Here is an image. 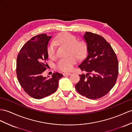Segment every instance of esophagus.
<instances>
[{
    "label": "esophagus",
    "mask_w": 132,
    "mask_h": 132,
    "mask_svg": "<svg viewBox=\"0 0 132 132\" xmlns=\"http://www.w3.org/2000/svg\"><path fill=\"white\" fill-rule=\"evenodd\" d=\"M71 75V73H69V72H65V73H63V75H64V76H69V75Z\"/></svg>",
    "instance_id": "obj_1"
}]
</instances>
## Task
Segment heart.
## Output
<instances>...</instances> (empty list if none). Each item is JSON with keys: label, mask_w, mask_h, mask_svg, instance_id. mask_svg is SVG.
<instances>
[{"label": "heart", "mask_w": 132, "mask_h": 132, "mask_svg": "<svg viewBox=\"0 0 132 132\" xmlns=\"http://www.w3.org/2000/svg\"><path fill=\"white\" fill-rule=\"evenodd\" d=\"M56 44H60L69 48V54L76 56L77 58L82 59L86 53V46L82 42H78L77 38L73 35L65 32L57 37L54 41H52L47 47V53L50 57H54L56 55ZM77 62L75 56L60 59L57 63V69L63 71H70Z\"/></svg>", "instance_id": "heart-1"}]
</instances>
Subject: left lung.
Returning a JSON list of instances; mask_svg holds the SVG:
<instances>
[{"label": "left lung", "mask_w": 132, "mask_h": 132, "mask_svg": "<svg viewBox=\"0 0 132 132\" xmlns=\"http://www.w3.org/2000/svg\"><path fill=\"white\" fill-rule=\"evenodd\" d=\"M83 38L87 44V56L79 65L87 74L80 75L75 86L79 94L89 99L103 97L116 83L118 61L108 42L100 35L86 32Z\"/></svg>", "instance_id": "8db88e82"}]
</instances>
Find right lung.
Here are the masks:
<instances>
[{"instance_id": "1", "label": "right lung", "mask_w": 132, "mask_h": 132, "mask_svg": "<svg viewBox=\"0 0 132 132\" xmlns=\"http://www.w3.org/2000/svg\"><path fill=\"white\" fill-rule=\"evenodd\" d=\"M51 36L40 34L33 37L20 51L16 73L20 85L31 97L41 99L55 92L63 75L55 73L49 78L43 77L48 58L47 45Z\"/></svg>"}]
</instances>
